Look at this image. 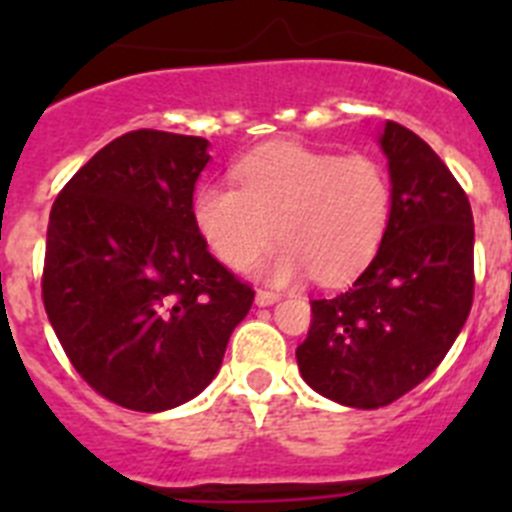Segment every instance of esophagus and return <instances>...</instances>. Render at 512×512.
<instances>
[{
    "label": "esophagus",
    "instance_id": "esophagus-1",
    "mask_svg": "<svg viewBox=\"0 0 512 512\" xmlns=\"http://www.w3.org/2000/svg\"><path fill=\"white\" fill-rule=\"evenodd\" d=\"M279 292H271V289H256V305L259 307H269L279 300Z\"/></svg>",
    "mask_w": 512,
    "mask_h": 512
}]
</instances>
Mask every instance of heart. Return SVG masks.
<instances>
[{"mask_svg": "<svg viewBox=\"0 0 512 512\" xmlns=\"http://www.w3.org/2000/svg\"><path fill=\"white\" fill-rule=\"evenodd\" d=\"M235 182H205L192 200L194 225L230 269H251L279 238L264 277L289 282L310 271L318 282H343L390 230V171L372 153L271 143L235 166Z\"/></svg>", "mask_w": 512, "mask_h": 512, "instance_id": "b5f03b06", "label": "heart"}]
</instances>
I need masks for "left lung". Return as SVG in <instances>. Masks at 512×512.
<instances>
[{
  "mask_svg": "<svg viewBox=\"0 0 512 512\" xmlns=\"http://www.w3.org/2000/svg\"><path fill=\"white\" fill-rule=\"evenodd\" d=\"M392 182L382 248L346 292L312 300L297 366L312 390L374 410L418 387L472 310L474 220L467 194L423 138L384 122Z\"/></svg>",
  "mask_w": 512,
  "mask_h": 512,
  "instance_id": "obj_1",
  "label": "left lung"
}]
</instances>
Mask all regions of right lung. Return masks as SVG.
I'll use <instances>...</instances> for the list:
<instances>
[{
  "label": "right lung",
  "instance_id": "obj_1",
  "mask_svg": "<svg viewBox=\"0 0 512 512\" xmlns=\"http://www.w3.org/2000/svg\"><path fill=\"white\" fill-rule=\"evenodd\" d=\"M207 148L197 135L133 130L94 153L53 202L48 320L81 379L138 413L200 395L251 310L253 289L194 225Z\"/></svg>",
  "mask_w": 512,
  "mask_h": 512
}]
</instances>
